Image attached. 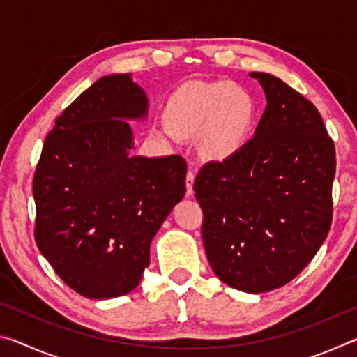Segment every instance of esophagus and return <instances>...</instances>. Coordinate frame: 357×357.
<instances>
[{"mask_svg":"<svg viewBox=\"0 0 357 357\" xmlns=\"http://www.w3.org/2000/svg\"><path fill=\"white\" fill-rule=\"evenodd\" d=\"M193 181H195V174L189 170L185 174V193L187 195H192L193 193Z\"/></svg>","mask_w":357,"mask_h":357,"instance_id":"obj_1","label":"esophagus"}]
</instances>
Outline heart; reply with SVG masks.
Masks as SVG:
<instances>
[{"mask_svg":"<svg viewBox=\"0 0 357 357\" xmlns=\"http://www.w3.org/2000/svg\"><path fill=\"white\" fill-rule=\"evenodd\" d=\"M165 123L178 137L200 135L202 153L222 160L236 154L249 140L255 105L252 96L234 83H192L168 100Z\"/></svg>","mask_w":357,"mask_h":357,"instance_id":"heart-1","label":"heart"}]
</instances>
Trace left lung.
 <instances>
[{"instance_id":"left-lung-1","label":"left lung","mask_w":357,"mask_h":357,"mask_svg":"<svg viewBox=\"0 0 357 357\" xmlns=\"http://www.w3.org/2000/svg\"><path fill=\"white\" fill-rule=\"evenodd\" d=\"M268 105L236 154L208 162L193 190L211 268L231 288L264 293L291 282L328 236L335 146L317 107L264 72Z\"/></svg>"}]
</instances>
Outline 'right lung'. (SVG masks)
<instances>
[{
	"mask_svg": "<svg viewBox=\"0 0 357 357\" xmlns=\"http://www.w3.org/2000/svg\"><path fill=\"white\" fill-rule=\"evenodd\" d=\"M130 74L99 78L55 121L33 179L34 238L66 285L89 299L130 293L149 245L185 193L181 155H130L126 119L146 116Z\"/></svg>",
	"mask_w": 357,
	"mask_h": 357,
	"instance_id": "right-lung-1",
	"label": "right lung"
}]
</instances>
